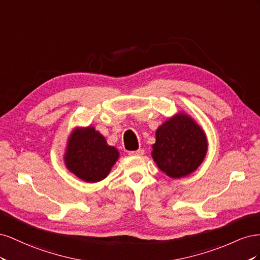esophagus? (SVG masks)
<instances>
[{
    "instance_id": "esophagus-1",
    "label": "esophagus",
    "mask_w": 260,
    "mask_h": 260,
    "mask_svg": "<svg viewBox=\"0 0 260 260\" xmlns=\"http://www.w3.org/2000/svg\"><path fill=\"white\" fill-rule=\"evenodd\" d=\"M129 155H130V156H143V155H144V149L140 148V149H138V151L129 152Z\"/></svg>"
}]
</instances>
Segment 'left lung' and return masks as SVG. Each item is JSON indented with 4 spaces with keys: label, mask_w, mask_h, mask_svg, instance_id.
<instances>
[{
    "label": "left lung",
    "mask_w": 260,
    "mask_h": 260,
    "mask_svg": "<svg viewBox=\"0 0 260 260\" xmlns=\"http://www.w3.org/2000/svg\"><path fill=\"white\" fill-rule=\"evenodd\" d=\"M155 136L152 158L172 179L191 175L205 159L208 151L206 133L187 113L178 112L167 118Z\"/></svg>",
    "instance_id": "obj_1"
}]
</instances>
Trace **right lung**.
Instances as JSON below:
<instances>
[{
    "mask_svg": "<svg viewBox=\"0 0 260 260\" xmlns=\"http://www.w3.org/2000/svg\"><path fill=\"white\" fill-rule=\"evenodd\" d=\"M119 152L93 125L75 127L68 136L64 162L77 178L88 183L104 180L119 158Z\"/></svg>",
    "mask_w": 260,
    "mask_h": 260,
    "instance_id": "obj_1",
    "label": "right lung"
}]
</instances>
